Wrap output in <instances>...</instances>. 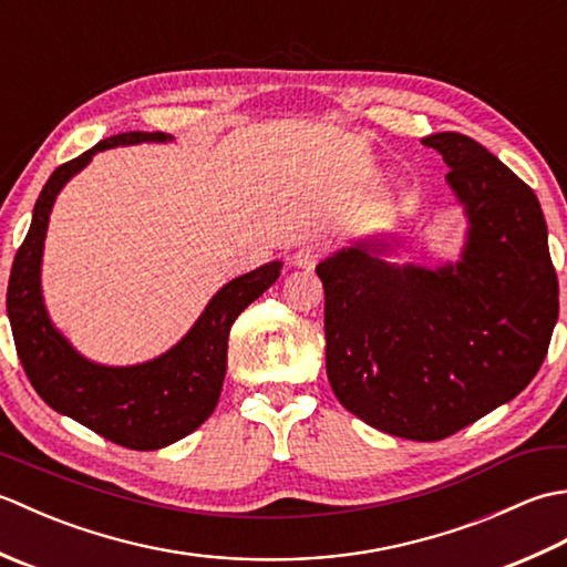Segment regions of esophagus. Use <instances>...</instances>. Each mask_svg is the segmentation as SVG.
Segmentation results:
<instances>
[{
    "instance_id": "34e87169",
    "label": "esophagus",
    "mask_w": 567,
    "mask_h": 567,
    "mask_svg": "<svg viewBox=\"0 0 567 567\" xmlns=\"http://www.w3.org/2000/svg\"><path fill=\"white\" fill-rule=\"evenodd\" d=\"M327 252H329V246L323 244V240H311V244H305L295 252V265L297 268L311 270L323 256H327Z\"/></svg>"
}]
</instances>
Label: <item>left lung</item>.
<instances>
[{
  "label": "left lung",
  "mask_w": 567,
  "mask_h": 567,
  "mask_svg": "<svg viewBox=\"0 0 567 567\" xmlns=\"http://www.w3.org/2000/svg\"><path fill=\"white\" fill-rule=\"evenodd\" d=\"M470 219L463 260L396 268L370 244L317 265L327 375L365 424L441 441L514 400L534 380L558 321V277L540 204L477 141L433 134Z\"/></svg>",
  "instance_id": "8db88e82"
}]
</instances>
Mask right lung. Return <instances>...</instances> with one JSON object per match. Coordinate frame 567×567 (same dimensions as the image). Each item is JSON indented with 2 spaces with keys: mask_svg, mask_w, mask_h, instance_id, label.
Instances as JSON below:
<instances>
[{
  "mask_svg": "<svg viewBox=\"0 0 567 567\" xmlns=\"http://www.w3.org/2000/svg\"><path fill=\"white\" fill-rule=\"evenodd\" d=\"M167 138L171 136L126 131L55 167L35 199L31 228L17 250L7 287L11 333L33 390L55 412L131 451H158L185 439L212 416L226 375L228 331L240 311L280 277L282 268V262H268L224 285L185 339L151 363L106 368L72 351L53 329L41 297L48 214L58 192L97 151Z\"/></svg>",
  "mask_w": 567,
  "mask_h": 567,
  "instance_id": "1",
  "label": "right lung"
}]
</instances>
